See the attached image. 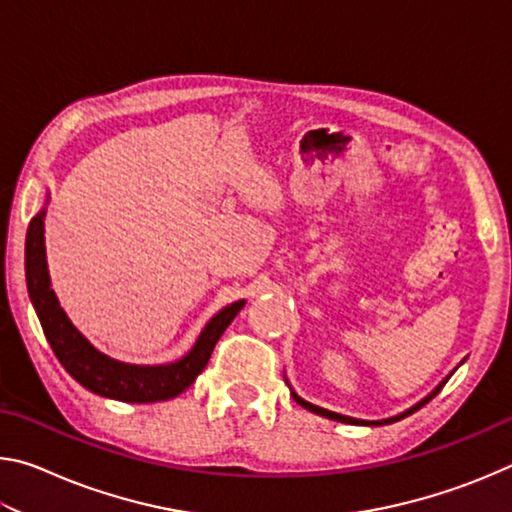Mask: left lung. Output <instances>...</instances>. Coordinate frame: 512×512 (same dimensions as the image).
I'll return each mask as SVG.
<instances>
[{
  "label": "left lung",
  "instance_id": "obj_1",
  "mask_svg": "<svg viewBox=\"0 0 512 512\" xmlns=\"http://www.w3.org/2000/svg\"><path fill=\"white\" fill-rule=\"evenodd\" d=\"M447 379L449 377H445L443 381H440V384L433 388V391L427 395V397H422V400L415 404V406H411V409H406L404 413H400V415H393V418H386V420H357V418H350V415H341V413H334V411H327V409H323V406H316V404H311V402H307V400H302V397L293 391L291 388V397L293 400H296L300 406H305L307 411H311V413H316V415H323V418H329V420H336V422H345V424H366V427H377V424H393V422H397V420H402V418H406V415H411V413H415L418 409H422L424 404H427L431 397H436L438 393H440V388H443L445 384H447Z\"/></svg>",
  "mask_w": 512,
  "mask_h": 512
}]
</instances>
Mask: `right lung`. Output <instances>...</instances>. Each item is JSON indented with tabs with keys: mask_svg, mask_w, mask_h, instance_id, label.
Here are the masks:
<instances>
[{
	"mask_svg": "<svg viewBox=\"0 0 512 512\" xmlns=\"http://www.w3.org/2000/svg\"><path fill=\"white\" fill-rule=\"evenodd\" d=\"M47 203L33 216L27 230V287L29 298L40 318V325L45 329L47 341L58 361L63 363L65 370L81 386L101 397H110V400L149 404L171 400V397H178L180 393L187 391L207 366L216 341L221 339L225 327L235 320L241 307L246 305V300L232 302V305L223 307L203 327L194 348L183 359L164 363V366H135V363L112 359L108 354L94 348L79 329L74 327L72 320L67 318L65 309L60 307L54 289H51L45 248Z\"/></svg>",
	"mask_w": 512,
	"mask_h": 512,
	"instance_id": "obj_1",
	"label": "right lung"
}]
</instances>
